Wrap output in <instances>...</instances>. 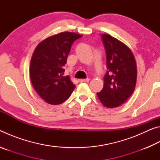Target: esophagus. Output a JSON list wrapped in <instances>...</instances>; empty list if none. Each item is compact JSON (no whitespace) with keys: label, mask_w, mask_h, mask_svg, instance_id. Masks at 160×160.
Segmentation results:
<instances>
[{"label":"esophagus","mask_w":160,"mask_h":160,"mask_svg":"<svg viewBox=\"0 0 160 160\" xmlns=\"http://www.w3.org/2000/svg\"><path fill=\"white\" fill-rule=\"evenodd\" d=\"M90 81V79L89 78H87V79H80L79 82H88Z\"/></svg>","instance_id":"obj_1"}]
</instances>
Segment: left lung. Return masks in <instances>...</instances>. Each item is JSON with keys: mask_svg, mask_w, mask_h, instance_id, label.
Masks as SVG:
<instances>
[{"mask_svg": "<svg viewBox=\"0 0 160 160\" xmlns=\"http://www.w3.org/2000/svg\"><path fill=\"white\" fill-rule=\"evenodd\" d=\"M107 54V71L104 87L97 93L100 102L110 109L122 105L135 90L137 66L131 49L109 34H102Z\"/></svg>", "mask_w": 160, "mask_h": 160, "instance_id": "obj_1", "label": "left lung"}]
</instances>
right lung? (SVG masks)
<instances>
[{"instance_id":"1","label":"right lung","mask_w":160,"mask_h":160,"mask_svg":"<svg viewBox=\"0 0 160 160\" xmlns=\"http://www.w3.org/2000/svg\"><path fill=\"white\" fill-rule=\"evenodd\" d=\"M82 35L64 32L43 40L32 54L29 73L32 85L48 104H62L68 98L75 85L68 75L63 76L71 46Z\"/></svg>"}]
</instances>
